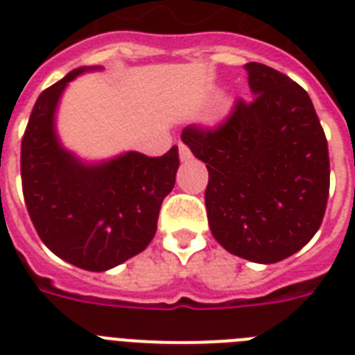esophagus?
Segmentation results:
<instances>
[{"mask_svg":"<svg viewBox=\"0 0 355 355\" xmlns=\"http://www.w3.org/2000/svg\"><path fill=\"white\" fill-rule=\"evenodd\" d=\"M178 156H180V160L182 162H188L189 158H191V150H189L184 144H178Z\"/></svg>","mask_w":355,"mask_h":355,"instance_id":"1","label":"esophagus"}]
</instances>
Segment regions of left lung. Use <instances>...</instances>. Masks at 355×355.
Listing matches in <instances>:
<instances>
[{
	"label": "left lung",
	"instance_id": "8db88e82",
	"mask_svg": "<svg viewBox=\"0 0 355 355\" xmlns=\"http://www.w3.org/2000/svg\"><path fill=\"white\" fill-rule=\"evenodd\" d=\"M252 103L237 101L216 130L184 128L208 167L211 236L254 263H276L317 234L330 189L324 130L308 92L259 62L245 64Z\"/></svg>",
	"mask_w": 355,
	"mask_h": 355
}]
</instances>
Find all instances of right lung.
<instances>
[{"label":"right lung","instance_id":"obj_1","mask_svg":"<svg viewBox=\"0 0 355 355\" xmlns=\"http://www.w3.org/2000/svg\"><path fill=\"white\" fill-rule=\"evenodd\" d=\"M101 69L83 66L42 92L21 141L24 197L36 232L58 258L94 272L147 248L180 164L178 147L158 158L127 150L96 162L64 147L57 132L60 97L79 75Z\"/></svg>","mask_w":355,"mask_h":355}]
</instances>
